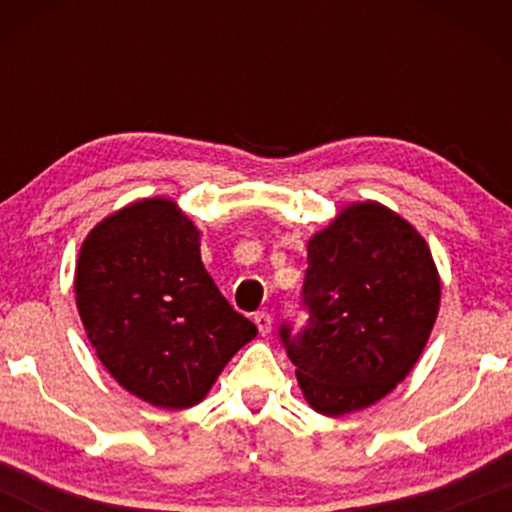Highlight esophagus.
<instances>
[{
    "mask_svg": "<svg viewBox=\"0 0 512 512\" xmlns=\"http://www.w3.org/2000/svg\"><path fill=\"white\" fill-rule=\"evenodd\" d=\"M255 325L257 330H260V334H269L272 332V315L260 310V313H255Z\"/></svg>",
    "mask_w": 512,
    "mask_h": 512,
    "instance_id": "34e87169",
    "label": "esophagus"
}]
</instances>
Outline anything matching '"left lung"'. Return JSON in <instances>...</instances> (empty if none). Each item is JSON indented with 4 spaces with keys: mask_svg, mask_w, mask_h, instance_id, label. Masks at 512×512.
Segmentation results:
<instances>
[{
    "mask_svg": "<svg viewBox=\"0 0 512 512\" xmlns=\"http://www.w3.org/2000/svg\"><path fill=\"white\" fill-rule=\"evenodd\" d=\"M308 325L279 327L303 397L325 416L366 409L402 383L436 322L440 279L426 240L378 202H356L308 243Z\"/></svg>",
    "mask_w": 512,
    "mask_h": 512,
    "instance_id": "obj_1",
    "label": "left lung"
}]
</instances>
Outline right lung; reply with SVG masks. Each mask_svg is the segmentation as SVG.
I'll list each match as a JSON object with an SVG mask.
<instances>
[{
    "instance_id": "add662e5",
    "label": "right lung",
    "mask_w": 512,
    "mask_h": 512,
    "mask_svg": "<svg viewBox=\"0 0 512 512\" xmlns=\"http://www.w3.org/2000/svg\"><path fill=\"white\" fill-rule=\"evenodd\" d=\"M74 291L108 373L161 409L202 402L257 334L204 269L195 223L163 197L129 204L88 233Z\"/></svg>"
}]
</instances>
